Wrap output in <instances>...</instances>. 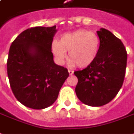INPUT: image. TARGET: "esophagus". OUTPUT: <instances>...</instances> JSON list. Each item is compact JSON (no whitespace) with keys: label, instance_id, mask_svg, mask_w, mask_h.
<instances>
[{"label":"esophagus","instance_id":"obj_1","mask_svg":"<svg viewBox=\"0 0 134 134\" xmlns=\"http://www.w3.org/2000/svg\"><path fill=\"white\" fill-rule=\"evenodd\" d=\"M68 74H69L70 76H71V75H73V74H74V71H71V70H68Z\"/></svg>","mask_w":134,"mask_h":134}]
</instances>
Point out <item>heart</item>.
<instances>
[{"mask_svg":"<svg viewBox=\"0 0 134 134\" xmlns=\"http://www.w3.org/2000/svg\"><path fill=\"white\" fill-rule=\"evenodd\" d=\"M100 41L96 34L80 29L62 35L60 41H53L51 49L59 64L65 63L68 52V65L86 68L91 65L98 56Z\"/></svg>","mask_w":134,"mask_h":134,"instance_id":"b5f03b06","label":"heart"}]
</instances>
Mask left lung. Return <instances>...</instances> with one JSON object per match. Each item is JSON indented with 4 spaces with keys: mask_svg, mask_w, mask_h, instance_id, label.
<instances>
[{
    "mask_svg": "<svg viewBox=\"0 0 134 134\" xmlns=\"http://www.w3.org/2000/svg\"><path fill=\"white\" fill-rule=\"evenodd\" d=\"M100 47L95 61L81 71L78 78L77 97L90 106H101L117 95L124 80L127 53L121 41L105 28L97 31Z\"/></svg>",
    "mask_w": 134,
    "mask_h": 134,
    "instance_id": "left-lung-1",
    "label": "left lung"
}]
</instances>
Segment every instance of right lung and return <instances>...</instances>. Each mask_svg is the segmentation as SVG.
Segmentation results:
<instances>
[{
  "label": "right lung",
  "mask_w": 134,
  "mask_h": 134,
  "mask_svg": "<svg viewBox=\"0 0 134 134\" xmlns=\"http://www.w3.org/2000/svg\"><path fill=\"white\" fill-rule=\"evenodd\" d=\"M56 26H38L23 31L10 47L7 72L17 100L26 107L43 109L57 99L69 76L54 63L51 46Z\"/></svg>",
  "instance_id": "1"
}]
</instances>
